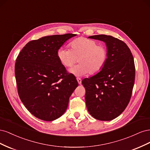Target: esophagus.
Wrapping results in <instances>:
<instances>
[{"mask_svg":"<svg viewBox=\"0 0 150 150\" xmlns=\"http://www.w3.org/2000/svg\"><path fill=\"white\" fill-rule=\"evenodd\" d=\"M77 81H78V82L79 84H81V83H82V81H81V79L79 78H77Z\"/></svg>","mask_w":150,"mask_h":150,"instance_id":"obj_1","label":"esophagus"}]
</instances>
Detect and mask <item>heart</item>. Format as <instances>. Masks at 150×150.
I'll use <instances>...</instances> for the list:
<instances>
[{"label": "heart", "instance_id": "heart-1", "mask_svg": "<svg viewBox=\"0 0 150 150\" xmlns=\"http://www.w3.org/2000/svg\"><path fill=\"white\" fill-rule=\"evenodd\" d=\"M71 49L61 47L57 50V56L61 64L69 67L78 60L79 62L69 69L76 76L96 74L105 65L108 59L106 48L94 40L80 38L70 44Z\"/></svg>", "mask_w": 150, "mask_h": 150}]
</instances>
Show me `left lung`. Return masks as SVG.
Instances as JSON below:
<instances>
[{"label": "left lung", "mask_w": 150, "mask_h": 150, "mask_svg": "<svg viewBox=\"0 0 150 150\" xmlns=\"http://www.w3.org/2000/svg\"><path fill=\"white\" fill-rule=\"evenodd\" d=\"M88 38L105 42L108 59L100 72L82 81L86 107L95 119L111 121L124 111L130 101L135 78L134 59L128 46L111 35Z\"/></svg>", "instance_id": "1"}]
</instances>
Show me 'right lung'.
<instances>
[{
	"mask_svg": "<svg viewBox=\"0 0 150 150\" xmlns=\"http://www.w3.org/2000/svg\"><path fill=\"white\" fill-rule=\"evenodd\" d=\"M74 34L48 35L31 40L18 55L15 75L18 94L28 110L38 118L51 121L67 110L78 83L67 72L57 51Z\"/></svg>",
	"mask_w": 150,
	"mask_h": 150,
	"instance_id": "add662e5",
	"label": "right lung"
}]
</instances>
